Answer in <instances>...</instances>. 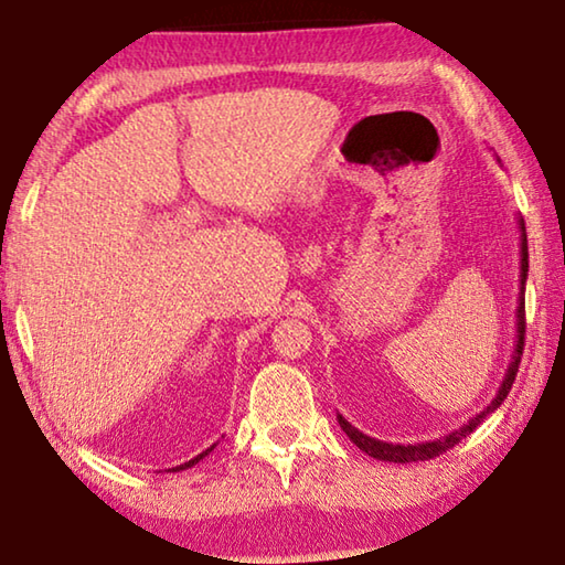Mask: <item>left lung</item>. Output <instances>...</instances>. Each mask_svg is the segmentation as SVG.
<instances>
[{
    "label": "left lung",
    "instance_id": "8db88e82",
    "mask_svg": "<svg viewBox=\"0 0 565 565\" xmlns=\"http://www.w3.org/2000/svg\"><path fill=\"white\" fill-rule=\"evenodd\" d=\"M527 270H530V253H527V232H524V220L519 216V302H516V341H514V353H511V364L507 374H503V382L499 387V393L491 403L486 405L483 411L476 413L468 424H462L460 428H455L452 434L439 436L434 441H420V445H390V441H380L374 436H366L364 431H359L356 426H351L341 413H338V424L345 431V436L356 445L361 452H366L374 460H385V462H424V460H434V457L445 455L447 449H452L455 445H460L465 436L476 431L488 413H493L499 405L507 401L511 385H514V377L519 372V361H522V351H524V284H527Z\"/></svg>",
    "mask_w": 565,
    "mask_h": 565
}]
</instances>
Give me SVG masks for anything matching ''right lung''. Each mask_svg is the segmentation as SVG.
<instances>
[{
	"label": "right lung",
	"mask_w": 565,
	"mask_h": 565,
	"mask_svg": "<svg viewBox=\"0 0 565 565\" xmlns=\"http://www.w3.org/2000/svg\"><path fill=\"white\" fill-rule=\"evenodd\" d=\"M214 447H216V445H212V447H209V449H206V452L195 455V457H193V460H188V462H183V465H178V468H172V472H178V470H188V468H193V465H195V462H201V460H204V457H206L209 452H212V449H214Z\"/></svg>",
	"instance_id": "1"
}]
</instances>
